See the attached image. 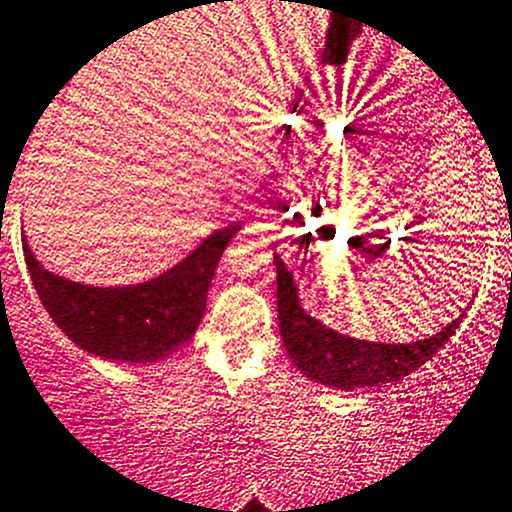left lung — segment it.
<instances>
[{
	"label": "left lung",
	"instance_id": "obj_1",
	"mask_svg": "<svg viewBox=\"0 0 512 512\" xmlns=\"http://www.w3.org/2000/svg\"><path fill=\"white\" fill-rule=\"evenodd\" d=\"M275 267L277 315H280V335L287 355L302 375L327 388L357 390L403 380L405 375L425 365L455 335L465 315L463 312L448 327L418 342L390 345V342L357 340V337L330 330L302 310L292 272L287 270L277 252Z\"/></svg>",
	"mask_w": 512,
	"mask_h": 512
}]
</instances>
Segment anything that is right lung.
<instances>
[{
    "label": "right lung",
    "instance_id": "obj_1",
    "mask_svg": "<svg viewBox=\"0 0 512 512\" xmlns=\"http://www.w3.org/2000/svg\"><path fill=\"white\" fill-rule=\"evenodd\" d=\"M242 222L215 230L182 262L147 282L94 287L44 270L22 240L32 285L59 330L92 355L112 362H155L192 340L227 242Z\"/></svg>",
    "mask_w": 512,
    "mask_h": 512
}]
</instances>
